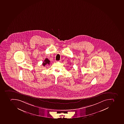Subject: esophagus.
Masks as SVG:
<instances>
[{"mask_svg":"<svg viewBox=\"0 0 124 124\" xmlns=\"http://www.w3.org/2000/svg\"><path fill=\"white\" fill-rule=\"evenodd\" d=\"M61 60H60V61H59V62H61Z\"/></svg>","mask_w":124,"mask_h":124,"instance_id":"34e87169","label":"esophagus"}]
</instances>
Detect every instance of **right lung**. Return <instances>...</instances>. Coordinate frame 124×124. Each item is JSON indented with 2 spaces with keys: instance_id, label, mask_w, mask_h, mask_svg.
Listing matches in <instances>:
<instances>
[{
  "instance_id": "right-lung-1",
  "label": "right lung",
  "mask_w": 124,
  "mask_h": 124,
  "mask_svg": "<svg viewBox=\"0 0 124 124\" xmlns=\"http://www.w3.org/2000/svg\"><path fill=\"white\" fill-rule=\"evenodd\" d=\"M50 61L48 60V59L46 58V59L44 61V62H43L42 63L43 65L44 66L46 65H48V64H50Z\"/></svg>"
}]
</instances>
